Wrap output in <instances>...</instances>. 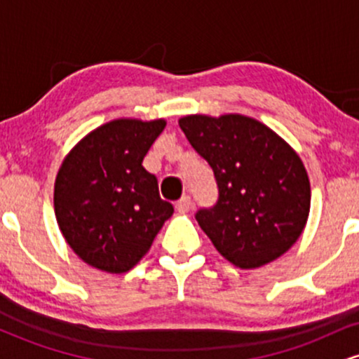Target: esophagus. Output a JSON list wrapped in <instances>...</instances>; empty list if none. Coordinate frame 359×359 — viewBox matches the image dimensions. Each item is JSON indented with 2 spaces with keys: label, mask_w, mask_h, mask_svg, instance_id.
<instances>
[{
  "label": "esophagus",
  "mask_w": 359,
  "mask_h": 359,
  "mask_svg": "<svg viewBox=\"0 0 359 359\" xmlns=\"http://www.w3.org/2000/svg\"><path fill=\"white\" fill-rule=\"evenodd\" d=\"M175 209H177V212L179 214H185V212H189L192 209V199L189 196H184L182 199L179 201V203L175 204Z\"/></svg>",
  "instance_id": "esophagus-1"
}]
</instances>
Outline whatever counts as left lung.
I'll return each instance as SVG.
<instances>
[{"label":"left lung","instance_id":"left-lung-1","mask_svg":"<svg viewBox=\"0 0 359 359\" xmlns=\"http://www.w3.org/2000/svg\"><path fill=\"white\" fill-rule=\"evenodd\" d=\"M179 126L219 187L217 204L196 214L214 248L241 270L290 250L311 211V182L297 151L258 119L238 113L189 114Z\"/></svg>","mask_w":359,"mask_h":359}]
</instances>
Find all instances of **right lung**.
<instances>
[{
  "instance_id": "right-lung-1",
  "label": "right lung",
  "mask_w": 359,
  "mask_h": 359,
  "mask_svg": "<svg viewBox=\"0 0 359 359\" xmlns=\"http://www.w3.org/2000/svg\"><path fill=\"white\" fill-rule=\"evenodd\" d=\"M165 119L118 118L97 126L65 155L55 177L53 209L67 245L108 273L131 270L174 214L156 177L143 168Z\"/></svg>"
}]
</instances>
